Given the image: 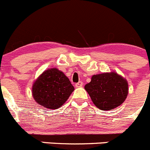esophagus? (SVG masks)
<instances>
[{"label":"esophagus","mask_w":150,"mask_h":150,"mask_svg":"<svg viewBox=\"0 0 150 150\" xmlns=\"http://www.w3.org/2000/svg\"><path fill=\"white\" fill-rule=\"evenodd\" d=\"M82 86H83V83H82L81 81H79L77 83H75V87H82Z\"/></svg>","instance_id":"1"}]
</instances>
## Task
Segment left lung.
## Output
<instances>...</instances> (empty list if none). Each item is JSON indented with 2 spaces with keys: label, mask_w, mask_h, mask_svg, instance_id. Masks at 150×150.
Instances as JSON below:
<instances>
[{
  "label": "left lung",
  "mask_w": 150,
  "mask_h": 150,
  "mask_svg": "<svg viewBox=\"0 0 150 150\" xmlns=\"http://www.w3.org/2000/svg\"><path fill=\"white\" fill-rule=\"evenodd\" d=\"M84 89L94 105L102 110H113L121 105L129 93L127 80L116 72L93 75Z\"/></svg>",
  "instance_id": "1"
}]
</instances>
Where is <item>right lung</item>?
<instances>
[{
	"label": "right lung",
	"instance_id": "right-lung-1",
	"mask_svg": "<svg viewBox=\"0 0 150 150\" xmlns=\"http://www.w3.org/2000/svg\"><path fill=\"white\" fill-rule=\"evenodd\" d=\"M75 88L69 79L57 68L45 70L34 81L32 96L35 102L48 109H57L65 103Z\"/></svg>",
	"mask_w": 150,
	"mask_h": 150
}]
</instances>
